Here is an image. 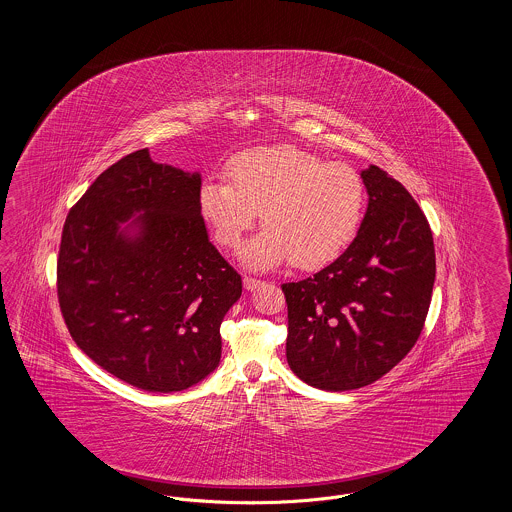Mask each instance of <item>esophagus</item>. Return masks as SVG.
Listing matches in <instances>:
<instances>
[{"mask_svg": "<svg viewBox=\"0 0 512 512\" xmlns=\"http://www.w3.org/2000/svg\"><path fill=\"white\" fill-rule=\"evenodd\" d=\"M257 286H261V280L259 278H255V276H244V288L249 292V290H255Z\"/></svg>", "mask_w": 512, "mask_h": 512, "instance_id": "34e87169", "label": "esophagus"}]
</instances>
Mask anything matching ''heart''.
I'll list each match as a JSON object with an SVG mask.
<instances>
[{"instance_id": "1", "label": "heart", "mask_w": 512, "mask_h": 512, "mask_svg": "<svg viewBox=\"0 0 512 512\" xmlns=\"http://www.w3.org/2000/svg\"><path fill=\"white\" fill-rule=\"evenodd\" d=\"M224 180H205L199 209L222 247L242 242L259 215L267 226L245 245L242 259L268 268L292 259L299 268L334 261L353 240L365 211L361 174L295 146L247 149Z\"/></svg>"}]
</instances>
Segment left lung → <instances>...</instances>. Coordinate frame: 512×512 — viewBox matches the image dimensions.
Here are the masks:
<instances>
[{"label": "left lung", "mask_w": 512, "mask_h": 512, "mask_svg": "<svg viewBox=\"0 0 512 512\" xmlns=\"http://www.w3.org/2000/svg\"><path fill=\"white\" fill-rule=\"evenodd\" d=\"M368 207L355 240L317 274L282 284L286 357L326 391L357 390L401 363L418 340L436 280L426 215L395 178L361 172Z\"/></svg>", "instance_id": "8db88e82"}]
</instances>
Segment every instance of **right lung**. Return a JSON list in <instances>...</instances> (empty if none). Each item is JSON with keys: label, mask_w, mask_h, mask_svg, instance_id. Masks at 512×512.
I'll return each mask as SVG.
<instances>
[{"label": "right lung", "mask_w": 512, "mask_h": 512, "mask_svg": "<svg viewBox=\"0 0 512 512\" xmlns=\"http://www.w3.org/2000/svg\"><path fill=\"white\" fill-rule=\"evenodd\" d=\"M201 176L153 163L138 149L101 172L67 215L57 297L74 343L103 370L140 390L201 382L220 361V322L242 295V276L209 242ZM145 213L126 241L118 224Z\"/></svg>", "instance_id": "right-lung-1"}]
</instances>
